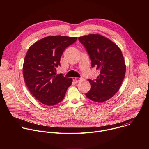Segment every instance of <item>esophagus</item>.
<instances>
[{"mask_svg":"<svg viewBox=\"0 0 149 149\" xmlns=\"http://www.w3.org/2000/svg\"><path fill=\"white\" fill-rule=\"evenodd\" d=\"M82 80V78H76V77H74L73 78V81H75L76 83L79 82H80Z\"/></svg>","mask_w":149,"mask_h":149,"instance_id":"obj_1","label":"esophagus"}]
</instances>
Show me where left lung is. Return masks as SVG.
Listing matches in <instances>:
<instances>
[{"label": "left lung", "mask_w": 149, "mask_h": 149, "mask_svg": "<svg viewBox=\"0 0 149 149\" xmlns=\"http://www.w3.org/2000/svg\"><path fill=\"white\" fill-rule=\"evenodd\" d=\"M78 39L90 55L91 67L100 71L95 80L88 79L91 89L86 95L93 101L103 102L121 86L126 70L123 54L114 42L100 34L84 35Z\"/></svg>", "instance_id": "8db88e82"}]
</instances>
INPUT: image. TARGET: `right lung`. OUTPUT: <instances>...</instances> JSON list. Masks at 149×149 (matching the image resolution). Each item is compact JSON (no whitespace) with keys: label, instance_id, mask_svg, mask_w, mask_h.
<instances>
[{"label":"right lung","instance_id":"obj_1","mask_svg":"<svg viewBox=\"0 0 149 149\" xmlns=\"http://www.w3.org/2000/svg\"><path fill=\"white\" fill-rule=\"evenodd\" d=\"M77 37L48 36L32 44L25 55L23 75L32 95L41 103L54 105L64 98L72 78L56 74L65 49L74 44Z\"/></svg>","mask_w":149,"mask_h":149}]
</instances>
